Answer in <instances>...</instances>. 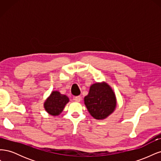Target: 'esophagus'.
Wrapping results in <instances>:
<instances>
[{
	"label": "esophagus",
	"instance_id": "esophagus-1",
	"mask_svg": "<svg viewBox=\"0 0 161 161\" xmlns=\"http://www.w3.org/2000/svg\"><path fill=\"white\" fill-rule=\"evenodd\" d=\"M74 100L76 102H80L81 100V97L80 96H76L74 97Z\"/></svg>",
	"mask_w": 161,
	"mask_h": 161
}]
</instances>
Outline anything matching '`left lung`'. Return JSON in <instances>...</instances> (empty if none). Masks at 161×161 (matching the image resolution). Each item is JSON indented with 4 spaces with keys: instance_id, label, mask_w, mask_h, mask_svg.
Wrapping results in <instances>:
<instances>
[{
    "instance_id": "left-lung-1",
    "label": "left lung",
    "mask_w": 161,
    "mask_h": 161,
    "mask_svg": "<svg viewBox=\"0 0 161 161\" xmlns=\"http://www.w3.org/2000/svg\"><path fill=\"white\" fill-rule=\"evenodd\" d=\"M84 102L91 116L99 120L108 118L114 111L117 105L115 92L105 82L92 85Z\"/></svg>"
}]
</instances>
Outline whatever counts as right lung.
Listing matches in <instances>:
<instances>
[{
    "label": "right lung",
    "instance_id": "right-lung-1",
    "mask_svg": "<svg viewBox=\"0 0 161 161\" xmlns=\"http://www.w3.org/2000/svg\"><path fill=\"white\" fill-rule=\"evenodd\" d=\"M69 102V98L59 91H53L43 103L45 110L52 116L59 115L63 111L65 105Z\"/></svg>",
    "mask_w": 161,
    "mask_h": 161
}]
</instances>
